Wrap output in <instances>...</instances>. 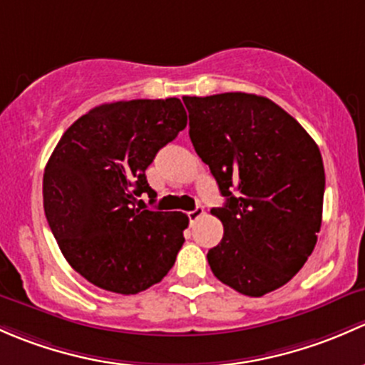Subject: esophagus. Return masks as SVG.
I'll return each instance as SVG.
<instances>
[{"mask_svg": "<svg viewBox=\"0 0 365 365\" xmlns=\"http://www.w3.org/2000/svg\"><path fill=\"white\" fill-rule=\"evenodd\" d=\"M200 216H204V207H197L187 212V217H190V223H195Z\"/></svg>", "mask_w": 365, "mask_h": 365, "instance_id": "1", "label": "esophagus"}]
</instances>
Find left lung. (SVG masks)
Listing matches in <instances>:
<instances>
[{
    "label": "left lung",
    "mask_w": 365,
    "mask_h": 365,
    "mask_svg": "<svg viewBox=\"0 0 365 365\" xmlns=\"http://www.w3.org/2000/svg\"><path fill=\"white\" fill-rule=\"evenodd\" d=\"M190 138L216 179L223 239L209 250L214 276L262 297L302 269L322 227L325 170L306 130L265 96H184Z\"/></svg>",
    "instance_id": "1"
}]
</instances>
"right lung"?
I'll use <instances>...</instances> for the list:
<instances>
[{
	"instance_id": "add662e5",
	"label": "right lung",
	"mask_w": 365,
	"mask_h": 365,
	"mask_svg": "<svg viewBox=\"0 0 365 365\" xmlns=\"http://www.w3.org/2000/svg\"><path fill=\"white\" fill-rule=\"evenodd\" d=\"M181 100L103 103L63 133L43 174V209L66 262L95 287L133 295L160 283L187 216L137 207L145 168L186 128Z\"/></svg>"
}]
</instances>
